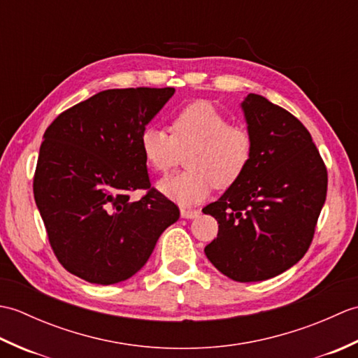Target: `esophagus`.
<instances>
[{
  "label": "esophagus",
  "instance_id": "1",
  "mask_svg": "<svg viewBox=\"0 0 358 358\" xmlns=\"http://www.w3.org/2000/svg\"><path fill=\"white\" fill-rule=\"evenodd\" d=\"M199 215H200V210H196V209H181V218L192 220Z\"/></svg>",
  "mask_w": 358,
  "mask_h": 358
}]
</instances>
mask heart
Listing matches in <instances>:
<instances>
[{"label": "heart", "instance_id": "heart-1", "mask_svg": "<svg viewBox=\"0 0 358 358\" xmlns=\"http://www.w3.org/2000/svg\"><path fill=\"white\" fill-rule=\"evenodd\" d=\"M140 150L152 169L162 173L187 152V171L163 178L158 191L181 206H192L208 199L214 185L224 189L237 183L252 158L254 140L214 104L195 101L175 113L171 135L155 124L144 127Z\"/></svg>", "mask_w": 358, "mask_h": 358}]
</instances>
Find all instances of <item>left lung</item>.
<instances>
[{
    "instance_id": "left-lung-1",
    "label": "left lung",
    "mask_w": 358,
    "mask_h": 358,
    "mask_svg": "<svg viewBox=\"0 0 358 358\" xmlns=\"http://www.w3.org/2000/svg\"><path fill=\"white\" fill-rule=\"evenodd\" d=\"M254 152L246 172L203 209L218 222L204 248L215 268L240 283L263 281L300 262L326 200L328 172L308 129L268 98L240 104Z\"/></svg>"
}]
</instances>
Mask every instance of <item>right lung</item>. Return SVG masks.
<instances>
[{
  "instance_id": "1",
  "label": "right lung",
  "mask_w": 358,
  "mask_h": 358,
  "mask_svg": "<svg viewBox=\"0 0 358 358\" xmlns=\"http://www.w3.org/2000/svg\"><path fill=\"white\" fill-rule=\"evenodd\" d=\"M173 87L109 89L58 115L44 132L34 195L58 262L89 283L138 272L180 210L150 189L140 134ZM149 188L141 201L127 192Z\"/></svg>"
}]
</instances>
